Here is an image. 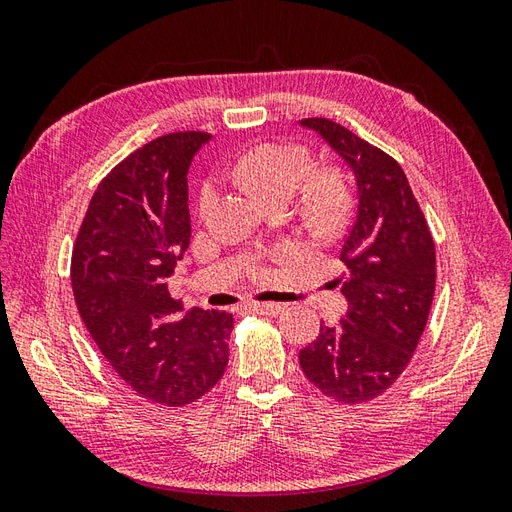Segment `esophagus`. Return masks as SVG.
Instances as JSON below:
<instances>
[{"mask_svg":"<svg viewBox=\"0 0 512 512\" xmlns=\"http://www.w3.org/2000/svg\"><path fill=\"white\" fill-rule=\"evenodd\" d=\"M250 307L254 309V312L267 314V316H277V314L284 312V305H280V303H258V301H252Z\"/></svg>","mask_w":512,"mask_h":512,"instance_id":"esophagus-1","label":"esophagus"}]
</instances>
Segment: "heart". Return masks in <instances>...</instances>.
Returning <instances> with one entry per match:
<instances>
[{
	"label": "heart",
	"instance_id": "b5f03b06",
	"mask_svg": "<svg viewBox=\"0 0 512 512\" xmlns=\"http://www.w3.org/2000/svg\"><path fill=\"white\" fill-rule=\"evenodd\" d=\"M309 170V153L301 145L262 143L247 149L232 166L235 177L265 200L290 198ZM213 188L200 192V209L211 203ZM350 205V190L342 173L320 168L309 177L303 196V211L318 226H333L344 218Z\"/></svg>",
	"mask_w": 512,
	"mask_h": 512
}]
</instances>
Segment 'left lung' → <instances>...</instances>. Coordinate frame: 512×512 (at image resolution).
I'll list each match as a JSON object with an SVG mask.
<instances>
[{
  "instance_id": "obj_1",
  "label": "left lung",
  "mask_w": 512,
  "mask_h": 512,
  "mask_svg": "<svg viewBox=\"0 0 512 512\" xmlns=\"http://www.w3.org/2000/svg\"><path fill=\"white\" fill-rule=\"evenodd\" d=\"M342 156L359 185L356 220L339 260L348 314L299 352L307 380L339 404L376 399L404 374L436 290V245L404 168L324 117L301 119Z\"/></svg>"
}]
</instances>
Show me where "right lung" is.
<instances>
[{"label": "right lung", "instance_id": "right-lung-1", "mask_svg": "<svg viewBox=\"0 0 512 512\" xmlns=\"http://www.w3.org/2000/svg\"><path fill=\"white\" fill-rule=\"evenodd\" d=\"M207 132L153 138L108 173L91 196L72 250V292L104 359L132 389L179 408L209 393L228 365L232 314L168 294L188 250V170Z\"/></svg>", "mask_w": 512, "mask_h": 512}]
</instances>
